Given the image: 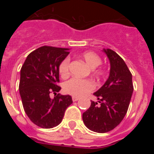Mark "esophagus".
Instances as JSON below:
<instances>
[{"instance_id": "34e87169", "label": "esophagus", "mask_w": 154, "mask_h": 154, "mask_svg": "<svg viewBox=\"0 0 154 154\" xmlns=\"http://www.w3.org/2000/svg\"><path fill=\"white\" fill-rule=\"evenodd\" d=\"M79 100V97H76V96H72V101L76 102Z\"/></svg>"}]
</instances>
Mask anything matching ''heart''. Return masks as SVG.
<instances>
[{"label":"heart","mask_w":154,"mask_h":154,"mask_svg":"<svg viewBox=\"0 0 154 154\" xmlns=\"http://www.w3.org/2000/svg\"><path fill=\"white\" fill-rule=\"evenodd\" d=\"M82 58L92 69V73L96 78H101L104 75L105 71L99 65L102 63V59L99 55L93 51H85L82 54ZM70 58L66 57L58 65V72L62 77H66L69 74ZM63 89L66 93L74 96H82L93 90L94 84L89 79H80L72 78L64 83Z\"/></svg>","instance_id":"b5f03b06"}]
</instances>
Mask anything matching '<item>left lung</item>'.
I'll return each mask as SVG.
<instances>
[{"label": "left lung", "mask_w": 154, "mask_h": 154, "mask_svg": "<svg viewBox=\"0 0 154 154\" xmlns=\"http://www.w3.org/2000/svg\"><path fill=\"white\" fill-rule=\"evenodd\" d=\"M110 62L108 79L94 96L99 100L82 114L88 129L96 133H107L122 122L127 112L133 85L132 74L123 59L111 49H103Z\"/></svg>", "instance_id": "1"}]
</instances>
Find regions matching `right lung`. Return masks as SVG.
<instances>
[{
	"mask_svg": "<svg viewBox=\"0 0 154 154\" xmlns=\"http://www.w3.org/2000/svg\"><path fill=\"white\" fill-rule=\"evenodd\" d=\"M69 48L42 46L31 52L21 69L19 92L24 112L39 127L58 126L65 110L72 103L69 95L58 93L51 99L50 93L60 91L58 65L69 55Z\"/></svg>",
	"mask_w": 154,
	"mask_h": 154,
	"instance_id": "obj_1",
	"label": "right lung"
}]
</instances>
